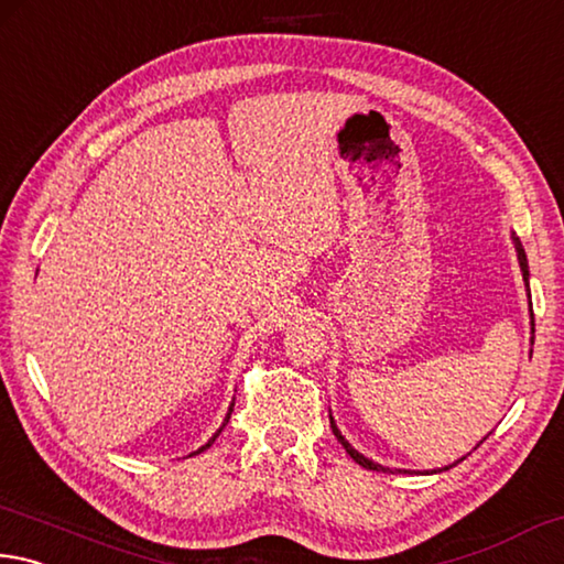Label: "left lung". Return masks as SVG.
<instances>
[{"instance_id":"obj_1","label":"left lung","mask_w":564,"mask_h":564,"mask_svg":"<svg viewBox=\"0 0 564 564\" xmlns=\"http://www.w3.org/2000/svg\"><path fill=\"white\" fill-rule=\"evenodd\" d=\"M512 240H516V250H518V260H520V270H522V280H525V288H528V274H530V272H528V257H525V250H522V245H520L518 237H512ZM528 292H530V288H528ZM530 307H532V302H530ZM532 332H535V317H532ZM329 421H332V416H329ZM332 431H334V436L339 438L344 451H347L349 456H351L354 460H357L361 468H369V470H377V473H391V468H383V466H379V463L364 458L359 451H354L351 443L341 436L339 429H337V423H334V421H332ZM448 468H453V466H448ZM448 468H443V470H448ZM403 473H409V470H403ZM433 473H436V470H433Z\"/></svg>"}]
</instances>
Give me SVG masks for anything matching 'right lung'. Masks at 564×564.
<instances>
[{
    "instance_id": "obj_1",
    "label": "right lung",
    "mask_w": 564,
    "mask_h": 564,
    "mask_svg": "<svg viewBox=\"0 0 564 564\" xmlns=\"http://www.w3.org/2000/svg\"><path fill=\"white\" fill-rule=\"evenodd\" d=\"M232 406H235V403H232ZM230 416H232V409H230V411H227V419H225V423H223V426H220V431H217V433H215V436H213L210 441H207L203 448H197L195 453H203V451H207V448H210V446H213V443H215V438H217V436H220V433H223V429L227 426V421H230ZM195 453H193V456H195Z\"/></svg>"
}]
</instances>
